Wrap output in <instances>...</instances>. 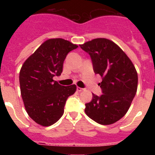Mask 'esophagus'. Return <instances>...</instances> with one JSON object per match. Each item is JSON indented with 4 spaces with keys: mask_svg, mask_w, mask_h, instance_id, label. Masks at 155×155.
Wrapping results in <instances>:
<instances>
[{
    "mask_svg": "<svg viewBox=\"0 0 155 155\" xmlns=\"http://www.w3.org/2000/svg\"><path fill=\"white\" fill-rule=\"evenodd\" d=\"M84 90V88H82V87H76V91H82Z\"/></svg>",
    "mask_w": 155,
    "mask_h": 155,
    "instance_id": "esophagus-1",
    "label": "esophagus"
}]
</instances>
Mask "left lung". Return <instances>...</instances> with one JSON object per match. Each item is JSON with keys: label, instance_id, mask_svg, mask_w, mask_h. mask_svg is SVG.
I'll return each instance as SVG.
<instances>
[{"label": "left lung", "instance_id": "8db88e82", "mask_svg": "<svg viewBox=\"0 0 155 155\" xmlns=\"http://www.w3.org/2000/svg\"><path fill=\"white\" fill-rule=\"evenodd\" d=\"M79 46L90 55L94 73L102 77L98 85L103 94H92L85 113L98 124H113L127 113L137 93L135 67L122 49L107 39H94Z\"/></svg>", "mask_w": 155, "mask_h": 155}]
</instances>
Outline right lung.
<instances>
[{
    "mask_svg": "<svg viewBox=\"0 0 155 155\" xmlns=\"http://www.w3.org/2000/svg\"><path fill=\"white\" fill-rule=\"evenodd\" d=\"M77 45L61 38L45 41L25 61L19 73L21 95L28 114L36 123L47 127L64 114L68 98L75 85L63 86L53 80L63 70L64 59Z\"/></svg>",
    "mask_w": 155,
    "mask_h": 155,
    "instance_id": "right-lung-1",
    "label": "right lung"
}]
</instances>
